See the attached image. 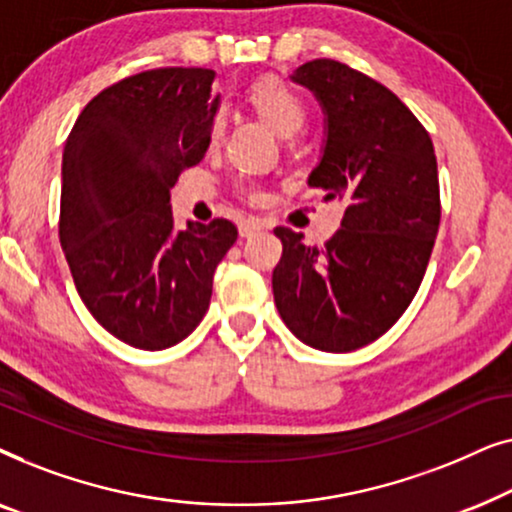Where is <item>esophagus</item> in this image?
Masks as SVG:
<instances>
[{
    "label": "esophagus",
    "mask_w": 512,
    "mask_h": 512,
    "mask_svg": "<svg viewBox=\"0 0 512 512\" xmlns=\"http://www.w3.org/2000/svg\"><path fill=\"white\" fill-rule=\"evenodd\" d=\"M263 228H265L263 221H258V219H244V221L240 223V235H242V237L256 235V233H261Z\"/></svg>",
    "instance_id": "esophagus-1"
}]
</instances>
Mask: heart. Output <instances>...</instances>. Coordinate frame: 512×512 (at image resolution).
<instances>
[{"label": "heart", "mask_w": 512, "mask_h": 512, "mask_svg": "<svg viewBox=\"0 0 512 512\" xmlns=\"http://www.w3.org/2000/svg\"><path fill=\"white\" fill-rule=\"evenodd\" d=\"M249 102L254 104V109L261 114L265 123L277 132L279 137H293L296 132L303 130L307 121V109L303 97H300L291 86H286L279 79H261L256 81L249 90ZM223 135V118L216 116L209 128V144H219ZM251 200H261V191L254 186L247 188Z\"/></svg>", "instance_id": "obj_1"}]
</instances>
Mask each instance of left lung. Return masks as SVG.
I'll list each match as a JSON object with an SVG mask.
<instances>
[{
  "label": "left lung",
  "mask_w": 512,
  "mask_h": 512,
  "mask_svg": "<svg viewBox=\"0 0 512 512\" xmlns=\"http://www.w3.org/2000/svg\"><path fill=\"white\" fill-rule=\"evenodd\" d=\"M291 79L326 114L324 153L307 184L345 202V216L324 247L275 228L284 249L272 293L298 340L354 352L387 333L422 284L440 226L436 153L415 114L370 76L321 58Z\"/></svg>",
  "instance_id": "8db88e82"
}]
</instances>
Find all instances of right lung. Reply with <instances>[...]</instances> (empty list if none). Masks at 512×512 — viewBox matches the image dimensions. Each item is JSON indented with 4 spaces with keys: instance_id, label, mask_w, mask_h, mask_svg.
Returning <instances> with one entry per match:
<instances>
[{
    "instance_id": "right-lung-1",
    "label": "right lung",
    "mask_w": 512,
    "mask_h": 512,
    "mask_svg": "<svg viewBox=\"0 0 512 512\" xmlns=\"http://www.w3.org/2000/svg\"><path fill=\"white\" fill-rule=\"evenodd\" d=\"M214 72L163 67L104 88L62 153L60 244L90 314L125 345L158 352L195 331L216 265L237 240L228 219L174 230L170 188L209 146Z\"/></svg>"
}]
</instances>
